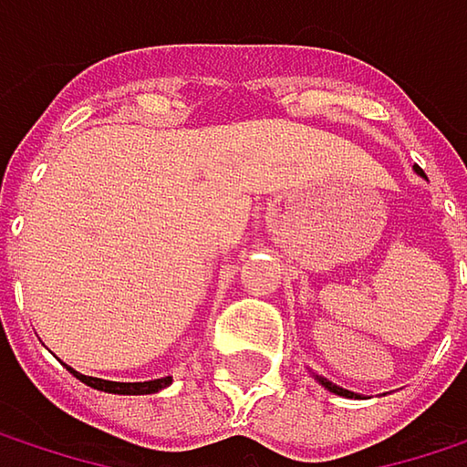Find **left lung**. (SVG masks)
Here are the masks:
<instances>
[{"instance_id": "left-lung-1", "label": "left lung", "mask_w": 467, "mask_h": 467, "mask_svg": "<svg viewBox=\"0 0 467 467\" xmlns=\"http://www.w3.org/2000/svg\"><path fill=\"white\" fill-rule=\"evenodd\" d=\"M417 172H420L421 178H424V172H421V167H414ZM317 381L325 387V389H329V392H335V395H343V398H357L354 392H348V389H343V387H337V384H332V381H327V379H322V376H317Z\"/></svg>"}]
</instances>
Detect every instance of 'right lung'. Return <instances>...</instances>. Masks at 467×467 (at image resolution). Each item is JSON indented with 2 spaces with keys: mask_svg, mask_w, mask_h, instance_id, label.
<instances>
[{
  "mask_svg": "<svg viewBox=\"0 0 467 467\" xmlns=\"http://www.w3.org/2000/svg\"><path fill=\"white\" fill-rule=\"evenodd\" d=\"M69 373H72L78 381H83L86 387L99 389V392H110V395H153V392H159V389H164V387L172 384V376L153 379V381H132V384H127V381H105V379L83 376V373H78V370H72V368H69Z\"/></svg>",
  "mask_w": 467,
  "mask_h": 467,
  "instance_id": "add662e5",
  "label": "right lung"
}]
</instances>
